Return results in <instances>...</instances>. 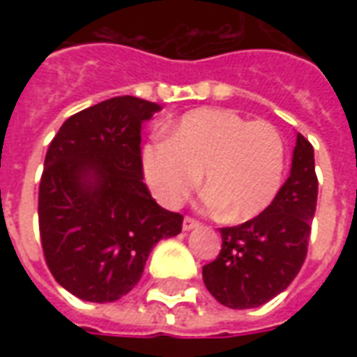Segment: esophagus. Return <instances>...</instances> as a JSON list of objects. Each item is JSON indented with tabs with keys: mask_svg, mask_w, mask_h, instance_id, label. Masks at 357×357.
<instances>
[{
	"mask_svg": "<svg viewBox=\"0 0 357 357\" xmlns=\"http://www.w3.org/2000/svg\"><path fill=\"white\" fill-rule=\"evenodd\" d=\"M193 227H199V222H197V220L191 216L183 218V229H185V231H189V229H193Z\"/></svg>",
	"mask_w": 357,
	"mask_h": 357,
	"instance_id": "1",
	"label": "esophagus"
}]
</instances>
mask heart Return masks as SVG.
I'll return each mask as SVG.
<instances>
[{
  "instance_id": "b5f03b06",
  "label": "heart",
  "mask_w": 357,
  "mask_h": 357,
  "mask_svg": "<svg viewBox=\"0 0 357 357\" xmlns=\"http://www.w3.org/2000/svg\"><path fill=\"white\" fill-rule=\"evenodd\" d=\"M283 170L284 143L275 126L225 109L191 110L168 139L143 149L145 179L164 206L185 201L202 172L206 201L227 222H245L268 208Z\"/></svg>"
}]
</instances>
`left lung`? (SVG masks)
<instances>
[{
  "mask_svg": "<svg viewBox=\"0 0 357 357\" xmlns=\"http://www.w3.org/2000/svg\"><path fill=\"white\" fill-rule=\"evenodd\" d=\"M317 204L314 147L298 133L291 176L262 214L235 227H222V250L202 268L210 294L227 307L266 304L298 275Z\"/></svg>",
  "mask_w": 357,
  "mask_h": 357,
  "instance_id": "1",
  "label": "left lung"
}]
</instances>
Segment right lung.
I'll return each instance as SVG.
<instances>
[{"mask_svg": "<svg viewBox=\"0 0 357 357\" xmlns=\"http://www.w3.org/2000/svg\"><path fill=\"white\" fill-rule=\"evenodd\" d=\"M160 107L124 95L76 112L51 141L38 220L43 256L61 287L114 302L139 283L151 250L181 231L143 183L141 128Z\"/></svg>", "mask_w": 357, "mask_h": 357, "instance_id": "add662e5", "label": "right lung"}]
</instances>
